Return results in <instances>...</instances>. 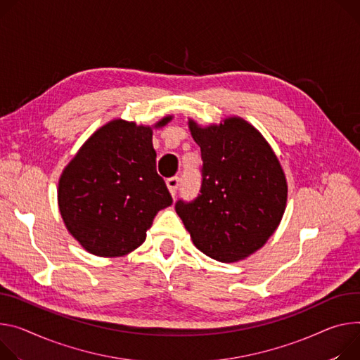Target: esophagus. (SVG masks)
Masks as SVG:
<instances>
[{
	"label": "esophagus",
	"mask_w": 360,
	"mask_h": 360,
	"mask_svg": "<svg viewBox=\"0 0 360 360\" xmlns=\"http://www.w3.org/2000/svg\"><path fill=\"white\" fill-rule=\"evenodd\" d=\"M179 184H181V179H179L178 176H172V178L167 179V186H168V189H169L172 197H175V195H176L178 188H179Z\"/></svg>",
	"instance_id": "1"
}]
</instances>
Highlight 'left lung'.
<instances>
[{"label":"left lung","mask_w":360,"mask_h":360,"mask_svg":"<svg viewBox=\"0 0 360 360\" xmlns=\"http://www.w3.org/2000/svg\"><path fill=\"white\" fill-rule=\"evenodd\" d=\"M201 148V189L175 210L193 244L208 257L234 263L263 247L287 202L280 162L257 130L240 117L200 127L189 120Z\"/></svg>","instance_id":"obj_1"}]
</instances>
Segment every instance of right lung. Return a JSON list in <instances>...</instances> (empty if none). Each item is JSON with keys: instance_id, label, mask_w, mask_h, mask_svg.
Instances as JSON below:
<instances>
[{"instance_id": "obj_1", "label": "right lung", "mask_w": 360, "mask_h": 360, "mask_svg": "<svg viewBox=\"0 0 360 360\" xmlns=\"http://www.w3.org/2000/svg\"><path fill=\"white\" fill-rule=\"evenodd\" d=\"M171 119L163 117L156 127ZM171 204L156 172L152 129L120 119L89 138L58 182V208L69 233L101 257L138 248L158 211Z\"/></svg>"}]
</instances>
